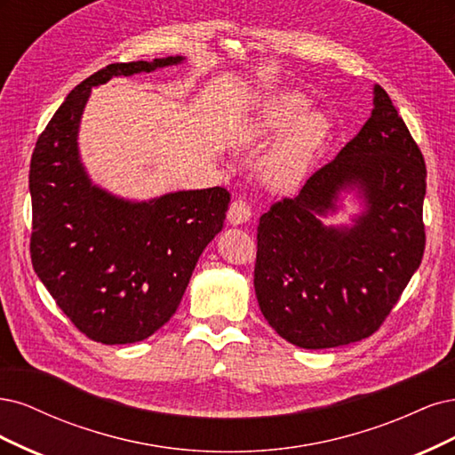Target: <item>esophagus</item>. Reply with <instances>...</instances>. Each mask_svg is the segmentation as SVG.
Segmentation results:
<instances>
[{
	"instance_id": "34e87169",
	"label": "esophagus",
	"mask_w": 455,
	"mask_h": 455,
	"mask_svg": "<svg viewBox=\"0 0 455 455\" xmlns=\"http://www.w3.org/2000/svg\"><path fill=\"white\" fill-rule=\"evenodd\" d=\"M227 217L230 225H242L249 221V217H251V208H249V204L243 198H238L230 204Z\"/></svg>"
}]
</instances>
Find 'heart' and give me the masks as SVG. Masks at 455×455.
<instances>
[{
  "mask_svg": "<svg viewBox=\"0 0 455 455\" xmlns=\"http://www.w3.org/2000/svg\"><path fill=\"white\" fill-rule=\"evenodd\" d=\"M310 101L292 89H277L259 100L247 123L255 140L283 134L265 158V175L272 185L299 183L310 168L315 153L329 136V119L321 111H306Z\"/></svg>",
  "mask_w": 455,
  "mask_h": 455,
  "instance_id": "b5f03b06",
  "label": "heart"
}]
</instances>
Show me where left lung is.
I'll list each match as a JSON object with an SVG mask.
<instances>
[{
	"label": "left lung",
	"mask_w": 455,
	"mask_h": 455,
	"mask_svg": "<svg viewBox=\"0 0 455 455\" xmlns=\"http://www.w3.org/2000/svg\"><path fill=\"white\" fill-rule=\"evenodd\" d=\"M372 101L359 134L259 221L253 283L260 312L304 349L369 339L423 257V155L379 84ZM351 189L363 212L351 226L327 228L323 217Z\"/></svg>",
	"instance_id": "obj_1"
}]
</instances>
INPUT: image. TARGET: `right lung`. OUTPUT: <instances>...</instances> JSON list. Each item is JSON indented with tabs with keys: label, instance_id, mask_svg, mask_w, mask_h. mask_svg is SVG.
<instances>
[{
	"label": "right lung",
	"instance_id": "add662e5",
	"mask_svg": "<svg viewBox=\"0 0 455 455\" xmlns=\"http://www.w3.org/2000/svg\"><path fill=\"white\" fill-rule=\"evenodd\" d=\"M185 56L109 64L73 89L39 136L30 164L32 265L83 334L101 344L149 339L178 310L206 245L223 228V187L134 202L94 185L79 155L92 86L181 64Z\"/></svg>",
	"mask_w": 455,
	"mask_h": 455
}]
</instances>
